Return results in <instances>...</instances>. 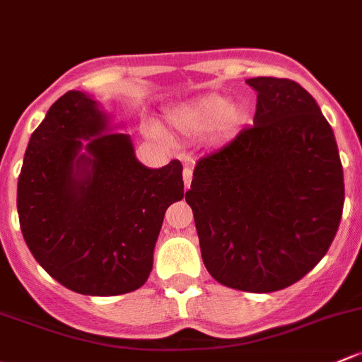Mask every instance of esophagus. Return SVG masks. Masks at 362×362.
<instances>
[{"instance_id": "34e87169", "label": "esophagus", "mask_w": 362, "mask_h": 362, "mask_svg": "<svg viewBox=\"0 0 362 362\" xmlns=\"http://www.w3.org/2000/svg\"><path fill=\"white\" fill-rule=\"evenodd\" d=\"M184 184H185V189L189 187V185H191V180H192V168H189V166H185L184 168Z\"/></svg>"}]
</instances>
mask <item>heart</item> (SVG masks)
<instances>
[{"instance_id": "heart-1", "label": "heart", "mask_w": 362, "mask_h": 362, "mask_svg": "<svg viewBox=\"0 0 362 362\" xmlns=\"http://www.w3.org/2000/svg\"><path fill=\"white\" fill-rule=\"evenodd\" d=\"M245 117L241 105H227V100L220 95H208L192 102L178 114V119L194 128H206L222 121L226 127H235Z\"/></svg>"}]
</instances>
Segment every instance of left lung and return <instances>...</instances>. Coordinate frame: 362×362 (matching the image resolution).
Here are the masks:
<instances>
[{"label":"left lung","mask_w":362,"mask_h":362,"mask_svg":"<svg viewBox=\"0 0 362 362\" xmlns=\"http://www.w3.org/2000/svg\"><path fill=\"white\" fill-rule=\"evenodd\" d=\"M253 124L197 159L185 201L206 271L223 286L271 293L312 271L344 211L334 135L312 95L286 78H251Z\"/></svg>","instance_id":"8db88e82"}]
</instances>
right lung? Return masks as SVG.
Returning a JSON list of instances; mask_svg holds the SVG:
<instances>
[{"label": "right lung", "mask_w": 362, "mask_h": 362, "mask_svg": "<svg viewBox=\"0 0 362 362\" xmlns=\"http://www.w3.org/2000/svg\"><path fill=\"white\" fill-rule=\"evenodd\" d=\"M88 155H79L82 139ZM184 197L180 161L146 168L130 136L81 91H67L30 135L17 187L22 235L37 264L69 290H139L166 208Z\"/></svg>", "instance_id": "obj_1"}]
</instances>
